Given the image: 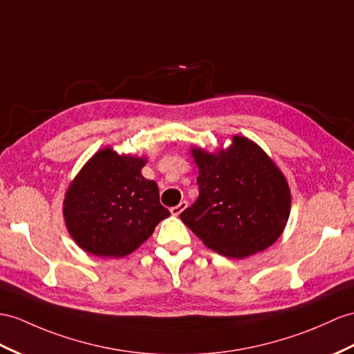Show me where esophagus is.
<instances>
[{
    "mask_svg": "<svg viewBox=\"0 0 354 354\" xmlns=\"http://www.w3.org/2000/svg\"><path fill=\"white\" fill-rule=\"evenodd\" d=\"M186 207H187V201H182L176 207H171V214H172V216H178L180 213L186 210Z\"/></svg>",
    "mask_w": 354,
    "mask_h": 354,
    "instance_id": "obj_1",
    "label": "esophagus"
}]
</instances>
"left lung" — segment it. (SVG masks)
Wrapping results in <instances>:
<instances>
[{
  "label": "left lung",
  "instance_id": "obj_1",
  "mask_svg": "<svg viewBox=\"0 0 354 354\" xmlns=\"http://www.w3.org/2000/svg\"><path fill=\"white\" fill-rule=\"evenodd\" d=\"M200 196L180 218L223 257L246 258L272 246L287 225L291 194L286 176L245 136L218 153L191 149Z\"/></svg>",
  "mask_w": 354,
  "mask_h": 354
}]
</instances>
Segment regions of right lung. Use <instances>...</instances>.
Wrapping results in <instances>:
<instances>
[{"mask_svg": "<svg viewBox=\"0 0 354 354\" xmlns=\"http://www.w3.org/2000/svg\"><path fill=\"white\" fill-rule=\"evenodd\" d=\"M145 158L99 150L77 172L63 201L68 234L85 252L124 257L169 216L154 180L144 178Z\"/></svg>", "mask_w": 354, "mask_h": 354, "instance_id": "obj_1", "label": "right lung"}]
</instances>
